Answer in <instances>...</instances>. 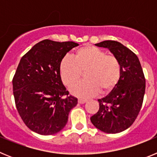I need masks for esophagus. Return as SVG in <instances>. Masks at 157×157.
<instances>
[{"label": "esophagus", "mask_w": 157, "mask_h": 157, "mask_svg": "<svg viewBox=\"0 0 157 157\" xmlns=\"http://www.w3.org/2000/svg\"><path fill=\"white\" fill-rule=\"evenodd\" d=\"M78 102L79 104H81V105H82V104H85L86 102V100L78 99Z\"/></svg>", "instance_id": "esophagus-1"}]
</instances>
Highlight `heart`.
I'll list each match as a JSON object with an SVG mask.
<instances>
[{
	"instance_id": "obj_1",
	"label": "heart",
	"mask_w": 157,
	"mask_h": 157,
	"mask_svg": "<svg viewBox=\"0 0 157 157\" xmlns=\"http://www.w3.org/2000/svg\"><path fill=\"white\" fill-rule=\"evenodd\" d=\"M85 72L86 81L71 89V94L80 98H90L99 91L108 94L119 83L121 65L115 56L107 55L101 48L86 45L78 48L74 59L64 57L59 63V75L68 88L75 86Z\"/></svg>"
}]
</instances>
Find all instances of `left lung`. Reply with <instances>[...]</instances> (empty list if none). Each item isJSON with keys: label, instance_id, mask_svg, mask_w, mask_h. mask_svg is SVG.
Segmentation results:
<instances>
[{"label": "left lung", "instance_id": "8db88e82", "mask_svg": "<svg viewBox=\"0 0 157 157\" xmlns=\"http://www.w3.org/2000/svg\"><path fill=\"white\" fill-rule=\"evenodd\" d=\"M95 45L108 48L119 59L121 76L116 88L98 99L99 110L90 121L103 132L116 134L129 128L139 113L145 95V76L138 56L120 42L104 41Z\"/></svg>", "mask_w": 157, "mask_h": 157}]
</instances>
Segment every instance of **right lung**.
<instances>
[{
    "label": "right lung",
    "instance_id": "add662e5",
    "mask_svg": "<svg viewBox=\"0 0 157 157\" xmlns=\"http://www.w3.org/2000/svg\"><path fill=\"white\" fill-rule=\"evenodd\" d=\"M78 45L73 41L43 40L21 58L12 79L15 102L29 129L41 134L58 133L67 123L78 99L68 95L59 75L67 52Z\"/></svg>",
    "mask_w": 157,
    "mask_h": 157
}]
</instances>
